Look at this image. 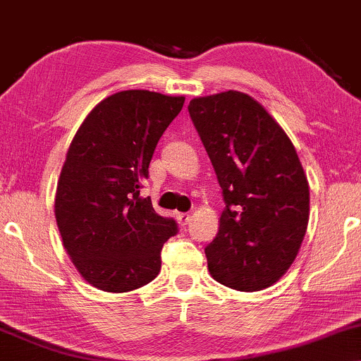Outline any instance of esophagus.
I'll list each match as a JSON object with an SVG mask.
<instances>
[{
	"label": "esophagus",
	"mask_w": 361,
	"mask_h": 361,
	"mask_svg": "<svg viewBox=\"0 0 361 361\" xmlns=\"http://www.w3.org/2000/svg\"><path fill=\"white\" fill-rule=\"evenodd\" d=\"M176 219H178V224H180L181 227H185V225H188L190 220H192V216H190V214H178Z\"/></svg>",
	"instance_id": "obj_1"
}]
</instances>
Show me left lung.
<instances>
[{
	"label": "left lung",
	"mask_w": 361,
	"mask_h": 361,
	"mask_svg": "<svg viewBox=\"0 0 361 361\" xmlns=\"http://www.w3.org/2000/svg\"><path fill=\"white\" fill-rule=\"evenodd\" d=\"M190 117L222 188L208 271L237 290L272 286L296 259L310 220V185L296 149L250 95L227 90L190 101Z\"/></svg>",
	"instance_id": "8db88e82"
}]
</instances>
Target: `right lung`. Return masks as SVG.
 Instances as JSON below:
<instances>
[{"label":"right lung","instance_id":"add662e5","mask_svg":"<svg viewBox=\"0 0 361 361\" xmlns=\"http://www.w3.org/2000/svg\"><path fill=\"white\" fill-rule=\"evenodd\" d=\"M185 97L123 90L90 111L67 151L55 197L65 250L94 288L128 293L159 274L173 219L141 198L159 137Z\"/></svg>","mask_w":361,"mask_h":361}]
</instances>
